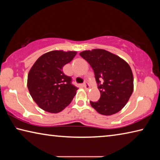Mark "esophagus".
Listing matches in <instances>:
<instances>
[{
    "instance_id": "obj_1",
    "label": "esophagus",
    "mask_w": 160,
    "mask_h": 160,
    "mask_svg": "<svg viewBox=\"0 0 160 160\" xmlns=\"http://www.w3.org/2000/svg\"><path fill=\"white\" fill-rule=\"evenodd\" d=\"M82 86H83V88H85V89H86V90H89V89L90 88V85H89V84L88 83V82H85L82 85Z\"/></svg>"
}]
</instances>
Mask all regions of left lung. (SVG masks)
I'll use <instances>...</instances> for the list:
<instances>
[{
	"label": "left lung",
	"mask_w": 160,
	"mask_h": 160,
	"mask_svg": "<svg viewBox=\"0 0 160 160\" xmlns=\"http://www.w3.org/2000/svg\"><path fill=\"white\" fill-rule=\"evenodd\" d=\"M80 55L92 68L100 92L99 99L90 102L91 106L104 116L120 112L133 92V75L128 63L101 48L83 51ZM100 80L102 84H99Z\"/></svg>",
	"instance_id": "1"
}]
</instances>
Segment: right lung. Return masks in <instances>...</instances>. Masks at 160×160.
Here are the masks:
<instances>
[{
    "label": "right lung",
    "mask_w": 160,
    "mask_h": 160,
    "mask_svg": "<svg viewBox=\"0 0 160 160\" xmlns=\"http://www.w3.org/2000/svg\"><path fill=\"white\" fill-rule=\"evenodd\" d=\"M76 54L73 51H51L40 56L29 70L28 90L42 109L57 113L72 102L78 88L72 85L71 78L65 75L62 69Z\"/></svg>",
    "instance_id": "right-lung-1"
}]
</instances>
